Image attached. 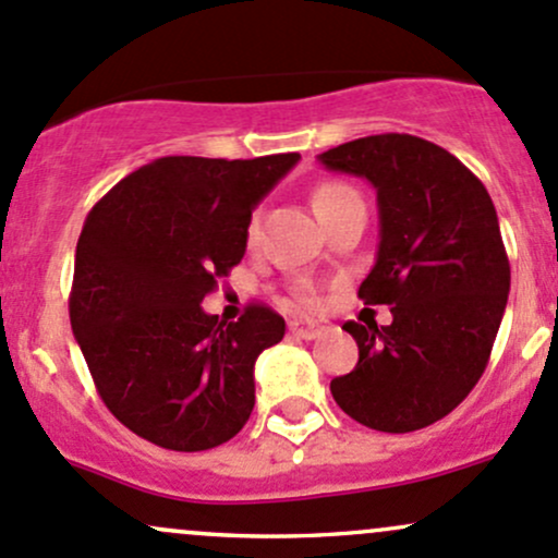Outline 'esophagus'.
I'll use <instances>...</instances> for the list:
<instances>
[{"label":"esophagus","mask_w":558,"mask_h":558,"mask_svg":"<svg viewBox=\"0 0 558 558\" xmlns=\"http://www.w3.org/2000/svg\"><path fill=\"white\" fill-rule=\"evenodd\" d=\"M325 325L322 322H311V319H292L290 322V332L295 335V338H303V340H314L319 338L322 332H325Z\"/></svg>","instance_id":"obj_1"}]
</instances>
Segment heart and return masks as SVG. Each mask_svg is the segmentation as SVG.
<instances>
[{"mask_svg":"<svg viewBox=\"0 0 558 558\" xmlns=\"http://www.w3.org/2000/svg\"><path fill=\"white\" fill-rule=\"evenodd\" d=\"M311 205H314V213L319 215V220L325 223V220L335 218V215H340L343 209H349L353 205H364V199H362V194H359V191L349 183L325 181V183L316 185L314 194H311ZM247 236H250V242L257 236V218L250 220ZM298 301H301L303 305H316V292L311 290V287L303 284L301 290H298Z\"/></svg>","mask_w":558,"mask_h":558,"instance_id":"b5f03b06","label":"heart"}]
</instances>
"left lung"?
I'll use <instances>...</instances> for the list:
<instances>
[{
    "mask_svg": "<svg viewBox=\"0 0 558 558\" xmlns=\"http://www.w3.org/2000/svg\"><path fill=\"white\" fill-rule=\"evenodd\" d=\"M316 159L377 191L380 242L359 298L393 314L386 327L345 322L359 362L329 391L367 428H425L469 397L500 329L511 266L493 199L463 161L415 135L359 137Z\"/></svg>",
    "mask_w": 558,
    "mask_h": 558,
    "instance_id": "1",
    "label": "left lung"
}]
</instances>
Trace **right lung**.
Here are the masks:
<instances>
[{
    "mask_svg": "<svg viewBox=\"0 0 558 558\" xmlns=\"http://www.w3.org/2000/svg\"><path fill=\"white\" fill-rule=\"evenodd\" d=\"M301 154L161 157L89 209L76 242L71 329L100 399L151 445L202 452L233 439L255 407V359L284 319L202 308L244 257L250 218Z\"/></svg>",
    "mask_w": 558,
    "mask_h": 558,
    "instance_id": "obj_1",
    "label": "right lung"
}]
</instances>
